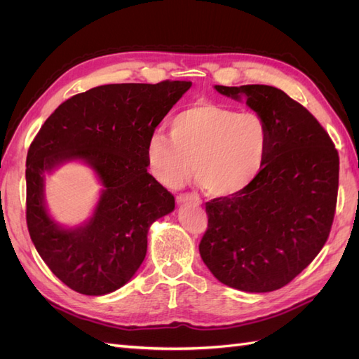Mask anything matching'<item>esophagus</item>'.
I'll use <instances>...</instances> for the list:
<instances>
[{"label":"esophagus","mask_w":359,"mask_h":359,"mask_svg":"<svg viewBox=\"0 0 359 359\" xmlns=\"http://www.w3.org/2000/svg\"><path fill=\"white\" fill-rule=\"evenodd\" d=\"M177 202L178 203H184V202H193V203H199V198L194 196V194L191 193H182V194H178L177 196Z\"/></svg>","instance_id":"esophagus-1"}]
</instances>
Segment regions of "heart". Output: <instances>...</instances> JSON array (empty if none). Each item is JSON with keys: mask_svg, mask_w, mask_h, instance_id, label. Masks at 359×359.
I'll return each instance as SVG.
<instances>
[{"mask_svg": "<svg viewBox=\"0 0 359 359\" xmlns=\"http://www.w3.org/2000/svg\"><path fill=\"white\" fill-rule=\"evenodd\" d=\"M269 128L256 112L199 103L170 121V136L156 132L147 140V165L166 187H178L193 166L205 191L229 198L252 186L262 172Z\"/></svg>", "mask_w": 359, "mask_h": 359, "instance_id": "heart-1", "label": "heart"}]
</instances>
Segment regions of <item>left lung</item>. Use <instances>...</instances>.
<instances>
[{
    "label": "left lung",
    "instance_id": "left-lung-1",
    "mask_svg": "<svg viewBox=\"0 0 359 359\" xmlns=\"http://www.w3.org/2000/svg\"><path fill=\"white\" fill-rule=\"evenodd\" d=\"M214 88L241 100L269 128L262 172L252 186L205 203L203 264L223 285L252 293L295 278L328 240L339 191V153L306 107L276 86Z\"/></svg>",
    "mask_w": 359,
    "mask_h": 359
}]
</instances>
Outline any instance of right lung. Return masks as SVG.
<instances>
[{"mask_svg":"<svg viewBox=\"0 0 359 359\" xmlns=\"http://www.w3.org/2000/svg\"><path fill=\"white\" fill-rule=\"evenodd\" d=\"M190 86L187 81L95 86L61 103L32 140L25 170L28 232L70 289L106 295L144 262L149 226L175 208V198L147 170V140ZM73 159L88 164L104 189L92 219L67 230L46 210L44 175Z\"/></svg>","mask_w":359,"mask_h":359,"instance_id":"1","label":"right lung"}]
</instances>
